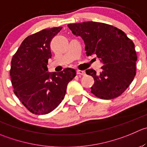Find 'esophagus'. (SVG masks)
Instances as JSON below:
<instances>
[{
  "label": "esophagus",
  "instance_id": "1",
  "mask_svg": "<svg viewBox=\"0 0 147 147\" xmlns=\"http://www.w3.org/2000/svg\"><path fill=\"white\" fill-rule=\"evenodd\" d=\"M77 74L79 75H83V76L86 75V74H85V72L83 70H78L77 71Z\"/></svg>",
  "mask_w": 147,
  "mask_h": 147
}]
</instances>
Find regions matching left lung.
<instances>
[{"label":"left lung","mask_w":147,"mask_h":147,"mask_svg":"<svg viewBox=\"0 0 147 147\" xmlns=\"http://www.w3.org/2000/svg\"><path fill=\"white\" fill-rule=\"evenodd\" d=\"M67 26L75 35L83 39L87 56L100 59L102 72L87 69L93 78L91 92L101 99H113L121 95L136 75L137 60L134 44L116 27L100 22L78 23Z\"/></svg>","instance_id":"left-lung-1"}]
</instances>
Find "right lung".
Wrapping results in <instances>:
<instances>
[{"label":"right lung","instance_id":"right-lung-1","mask_svg":"<svg viewBox=\"0 0 147 147\" xmlns=\"http://www.w3.org/2000/svg\"><path fill=\"white\" fill-rule=\"evenodd\" d=\"M62 28H47L27 36L11 59L10 75L14 93L34 114H47L55 110L63 100L67 84L76 75L71 68L48 72L51 41Z\"/></svg>","mask_w":147,"mask_h":147}]
</instances>
